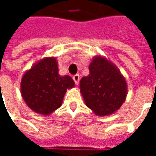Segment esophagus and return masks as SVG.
<instances>
[{"label": "esophagus", "mask_w": 156, "mask_h": 156, "mask_svg": "<svg viewBox=\"0 0 156 156\" xmlns=\"http://www.w3.org/2000/svg\"><path fill=\"white\" fill-rule=\"evenodd\" d=\"M73 80H74L75 84L78 85V83H79V80H80V77H79V75L78 74L74 75V76L73 77Z\"/></svg>", "instance_id": "1"}]
</instances>
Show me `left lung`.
<instances>
[{"label": "left lung", "instance_id": "left-lung-1", "mask_svg": "<svg viewBox=\"0 0 156 156\" xmlns=\"http://www.w3.org/2000/svg\"><path fill=\"white\" fill-rule=\"evenodd\" d=\"M89 74L80 80V92L85 105L98 116L114 114L124 104L127 83L115 63L97 55L88 66Z\"/></svg>", "mask_w": 156, "mask_h": 156}]
</instances>
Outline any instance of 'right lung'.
Instances as JSON below:
<instances>
[{
  "mask_svg": "<svg viewBox=\"0 0 156 156\" xmlns=\"http://www.w3.org/2000/svg\"><path fill=\"white\" fill-rule=\"evenodd\" d=\"M74 85L70 76L58 73L57 59L47 57L34 63L23 74L21 94L32 111L50 115L61 107L67 89L73 88Z\"/></svg>",
  "mask_w": 156,
  "mask_h": 156,
  "instance_id": "add662e5",
  "label": "right lung"
}]
</instances>
